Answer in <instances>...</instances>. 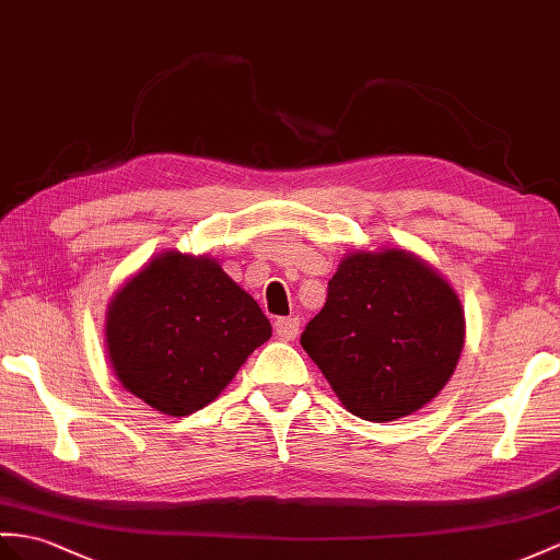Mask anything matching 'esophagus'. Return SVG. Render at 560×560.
Returning a JSON list of instances; mask_svg holds the SVG:
<instances>
[{
    "instance_id": "34e87169",
    "label": "esophagus",
    "mask_w": 560,
    "mask_h": 560,
    "mask_svg": "<svg viewBox=\"0 0 560 560\" xmlns=\"http://www.w3.org/2000/svg\"><path fill=\"white\" fill-rule=\"evenodd\" d=\"M276 335L280 339H284V342H292V339H296L299 335V318H278L276 320Z\"/></svg>"
}]
</instances>
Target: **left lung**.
Returning a JSON list of instances; mask_svg holds the SVG:
<instances>
[{"mask_svg":"<svg viewBox=\"0 0 560 560\" xmlns=\"http://www.w3.org/2000/svg\"><path fill=\"white\" fill-rule=\"evenodd\" d=\"M466 339L460 299L404 249L353 252L327 282L302 347L349 413L387 422L430 404Z\"/></svg>","mask_w":560,"mask_h":560,"instance_id":"left-lung-1","label":"left lung"}]
</instances>
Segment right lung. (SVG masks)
I'll use <instances>...</instances> for the list:
<instances>
[{
    "mask_svg": "<svg viewBox=\"0 0 560 560\" xmlns=\"http://www.w3.org/2000/svg\"><path fill=\"white\" fill-rule=\"evenodd\" d=\"M270 332L261 306L213 258L180 252L152 258L106 311L120 385L175 418L211 404Z\"/></svg>",
    "mask_w": 560,
    "mask_h": 560,
    "instance_id": "obj_1",
    "label": "right lung"
}]
</instances>
